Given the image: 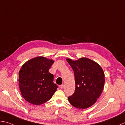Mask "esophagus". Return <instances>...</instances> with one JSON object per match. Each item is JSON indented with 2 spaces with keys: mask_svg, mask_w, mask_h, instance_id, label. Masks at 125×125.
Masks as SVG:
<instances>
[{
  "mask_svg": "<svg viewBox=\"0 0 125 125\" xmlns=\"http://www.w3.org/2000/svg\"><path fill=\"white\" fill-rule=\"evenodd\" d=\"M59 88L60 89H63V88H64V85H63V84L60 85H59Z\"/></svg>",
  "mask_w": 125,
  "mask_h": 125,
  "instance_id": "obj_1",
  "label": "esophagus"
}]
</instances>
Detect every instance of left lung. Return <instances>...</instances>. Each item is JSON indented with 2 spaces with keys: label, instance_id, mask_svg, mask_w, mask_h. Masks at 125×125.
<instances>
[{
  "label": "left lung",
  "instance_id": "8db88e82",
  "mask_svg": "<svg viewBox=\"0 0 125 125\" xmlns=\"http://www.w3.org/2000/svg\"><path fill=\"white\" fill-rule=\"evenodd\" d=\"M74 72L76 88L68 97L73 106L85 109L93 105L102 94L104 84V74L97 63L88 58L76 61L66 59Z\"/></svg>",
  "mask_w": 125,
  "mask_h": 125
}]
</instances>
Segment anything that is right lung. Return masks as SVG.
<instances>
[{
	"label": "right lung",
	"mask_w": 125,
	"mask_h": 125,
	"mask_svg": "<svg viewBox=\"0 0 125 125\" xmlns=\"http://www.w3.org/2000/svg\"><path fill=\"white\" fill-rule=\"evenodd\" d=\"M54 63L43 56L31 59L19 72V86L23 97L30 103L40 105L52 97L58 88L54 76L48 72Z\"/></svg>",
	"instance_id": "right-lung-1"
}]
</instances>
